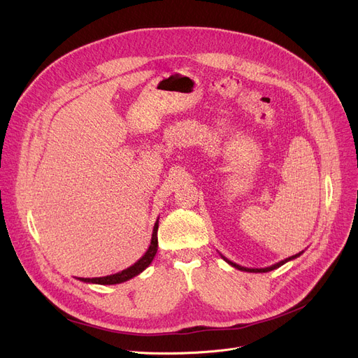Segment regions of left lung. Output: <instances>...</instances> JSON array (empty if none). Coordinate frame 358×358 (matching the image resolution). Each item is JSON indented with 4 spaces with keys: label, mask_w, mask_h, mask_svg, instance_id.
<instances>
[{
    "label": "left lung",
    "mask_w": 358,
    "mask_h": 358,
    "mask_svg": "<svg viewBox=\"0 0 358 358\" xmlns=\"http://www.w3.org/2000/svg\"><path fill=\"white\" fill-rule=\"evenodd\" d=\"M301 253H303V250H301V252H299V253H296V255H293V257H290V258H287V259H284V261H280V262H277V264H274V265H271V266H266V268H246V266L237 265V264H234V262L229 261L226 257H223V255H221V258H223L229 265H231L233 268L239 269V271H245V272H269V271H272V269H277V268H280L281 265H284V264H285V262H288V261H293V259L299 258Z\"/></svg>",
    "instance_id": "obj_1"
}]
</instances>
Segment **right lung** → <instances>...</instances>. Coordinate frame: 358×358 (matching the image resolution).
I'll use <instances>...</instances> for the list:
<instances>
[{
    "instance_id": "1",
    "label": "right lung",
    "mask_w": 358,
    "mask_h": 358,
    "mask_svg": "<svg viewBox=\"0 0 358 358\" xmlns=\"http://www.w3.org/2000/svg\"><path fill=\"white\" fill-rule=\"evenodd\" d=\"M157 230H159V218L155 223V227H152V234H151V243L147 249V252L143 255V257L135 262L134 265H131L129 268L116 272V274L112 275H106V277H96V278H78L83 282H90V284H100V285H112V284H121L125 282L134 277H137L138 274L152 262L155 259L156 253H157V248H159V242H157Z\"/></svg>"
}]
</instances>
